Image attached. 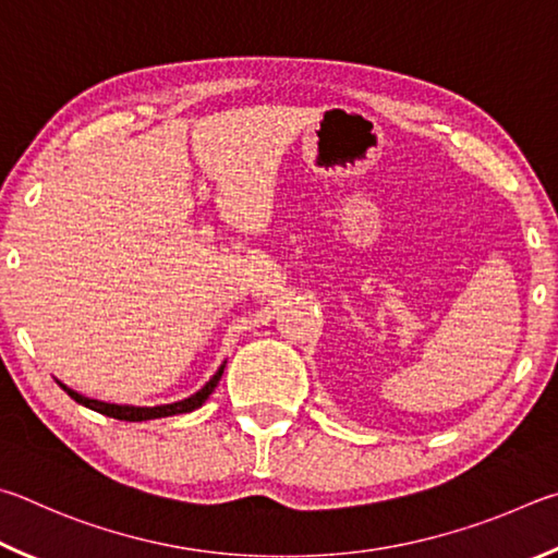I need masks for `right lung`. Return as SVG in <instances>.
<instances>
[{
    "label": "right lung",
    "instance_id": "add662e5",
    "mask_svg": "<svg viewBox=\"0 0 558 558\" xmlns=\"http://www.w3.org/2000/svg\"><path fill=\"white\" fill-rule=\"evenodd\" d=\"M222 369L225 365H220L218 373H215L210 377V383L205 385L203 389H198V392L191 395L189 399H181V402H173V404H161V407H124V404H107V402H97V399H90V397H83L73 392L71 387H63V392L75 399L77 404H83L87 409H93V412H100L105 416H112V418H120V422H146V418H161V416H173V414H185V412H193V409H198L205 399H208L213 395V389L218 387L220 377H222Z\"/></svg>",
    "mask_w": 558,
    "mask_h": 558
}]
</instances>
